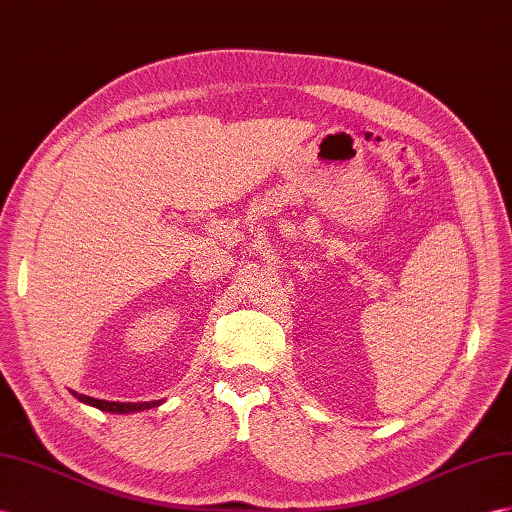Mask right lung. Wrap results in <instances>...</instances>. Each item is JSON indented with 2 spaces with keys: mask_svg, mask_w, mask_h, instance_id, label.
Masks as SVG:
<instances>
[{
  "mask_svg": "<svg viewBox=\"0 0 512 512\" xmlns=\"http://www.w3.org/2000/svg\"><path fill=\"white\" fill-rule=\"evenodd\" d=\"M73 396L88 404V406H95V409L103 411V413H114V415H127V413H138V411H147L153 409V406H160L164 400H151V402H110V400H97V398H90L84 396V393H77L73 389H69Z\"/></svg>",
  "mask_w": 512,
  "mask_h": 512,
  "instance_id": "obj_1",
  "label": "right lung"
}]
</instances>
